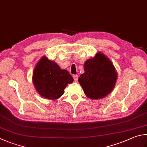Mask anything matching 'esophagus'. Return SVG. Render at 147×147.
<instances>
[{
    "label": "esophagus",
    "mask_w": 147,
    "mask_h": 147,
    "mask_svg": "<svg viewBox=\"0 0 147 147\" xmlns=\"http://www.w3.org/2000/svg\"><path fill=\"white\" fill-rule=\"evenodd\" d=\"M73 78H74V80L75 82L78 81V76L76 74V75H73Z\"/></svg>",
    "instance_id": "obj_1"
}]
</instances>
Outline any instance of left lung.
Returning <instances> with one entry per match:
<instances>
[{"label":"left lung","instance_id":"left-lung-1","mask_svg":"<svg viewBox=\"0 0 147 147\" xmlns=\"http://www.w3.org/2000/svg\"><path fill=\"white\" fill-rule=\"evenodd\" d=\"M84 71L78 82L87 97L100 99L113 89L117 73L111 60L103 53H98L94 58L87 60L84 63Z\"/></svg>","mask_w":147,"mask_h":147}]
</instances>
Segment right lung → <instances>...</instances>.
<instances>
[{
	"mask_svg": "<svg viewBox=\"0 0 147 147\" xmlns=\"http://www.w3.org/2000/svg\"><path fill=\"white\" fill-rule=\"evenodd\" d=\"M33 82L42 97L56 100L64 93V89L73 82V78L67 71L61 69L57 63L44 57L34 69Z\"/></svg>",
	"mask_w": 147,
	"mask_h": 147,
	"instance_id": "add662e5",
	"label": "right lung"
}]
</instances>
